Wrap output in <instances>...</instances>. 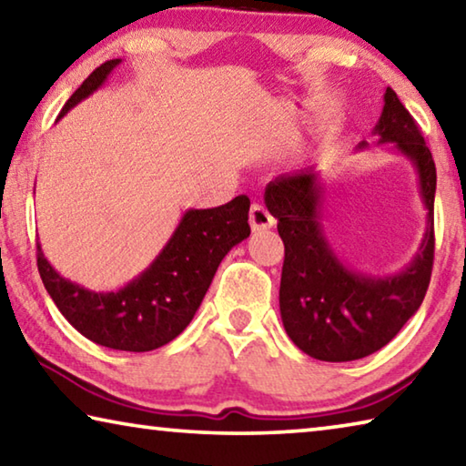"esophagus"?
Instances as JSON below:
<instances>
[{
  "instance_id": "obj_1",
  "label": "esophagus",
  "mask_w": 466,
  "mask_h": 466,
  "mask_svg": "<svg viewBox=\"0 0 466 466\" xmlns=\"http://www.w3.org/2000/svg\"><path fill=\"white\" fill-rule=\"evenodd\" d=\"M248 224L252 232H261L273 226V218L261 203H252L248 211Z\"/></svg>"
}]
</instances>
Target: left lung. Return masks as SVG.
I'll return each mask as SVG.
<instances>
[{
    "label": "left lung",
    "instance_id": "8db88e82",
    "mask_svg": "<svg viewBox=\"0 0 466 466\" xmlns=\"http://www.w3.org/2000/svg\"><path fill=\"white\" fill-rule=\"evenodd\" d=\"M378 144L405 156L417 172L425 234L415 257L392 275H372L345 265L322 224L325 183L317 167L288 172L265 188V205L278 219L286 247L279 312L288 337L306 356L322 361H353L392 341L420 309L433 265V197L436 164L413 116L392 88L374 127ZM361 141L358 149H366Z\"/></svg>",
    "mask_w": 466,
    "mask_h": 466
}]
</instances>
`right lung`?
I'll return each mask as SVG.
<instances>
[{
	"label": "right lung",
	"instance_id": "1",
	"mask_svg": "<svg viewBox=\"0 0 466 466\" xmlns=\"http://www.w3.org/2000/svg\"><path fill=\"white\" fill-rule=\"evenodd\" d=\"M121 59H110L86 77L59 119L102 88ZM247 195L209 209H187L175 232L137 278L115 291H94L69 281L46 261L36 242L38 273L55 306L77 333L119 351H152L187 329L222 258L248 238Z\"/></svg>",
	"mask_w": 466,
	"mask_h": 466
}]
</instances>
